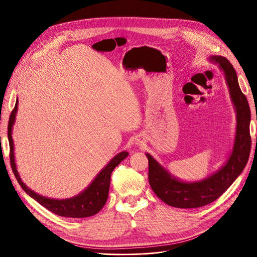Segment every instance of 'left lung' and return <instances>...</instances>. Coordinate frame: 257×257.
<instances>
[{
	"mask_svg": "<svg viewBox=\"0 0 257 257\" xmlns=\"http://www.w3.org/2000/svg\"><path fill=\"white\" fill-rule=\"evenodd\" d=\"M210 60L217 63L225 73L231 101L236 112L235 140L227 163L217 172L200 182L185 183L177 180L146 153L149 162L148 178L153 192L164 203L175 208H198L214 202L236 180L249 160L251 112L247 97L240 90L235 69L231 63L219 55H213Z\"/></svg>",
	"mask_w": 257,
	"mask_h": 257,
	"instance_id": "8db88e82",
	"label": "left lung"
}]
</instances>
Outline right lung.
Instances as JSON below:
<instances>
[{"label": "right lung", "instance_id": "obj_1", "mask_svg": "<svg viewBox=\"0 0 257 257\" xmlns=\"http://www.w3.org/2000/svg\"><path fill=\"white\" fill-rule=\"evenodd\" d=\"M18 111V99L16 102V106L14 110L11 111V114L8 121V141L10 148V165L13 168V172L17 178L18 183L21 185L22 189L33 199L37 200L39 204L45 207L53 213L64 217H73V218H82L88 217L96 214L99 212L107 202L108 192L110 187V176L115 167L128 156L127 151H122L116 154L114 158L109 162V164L105 167L102 171L99 172L93 182L89 185L83 192L73 196L71 198L66 199H53L45 196H42L30 189L22 182L21 177L18 173L17 166L15 162V153H14V141L11 137L13 132V126L16 120V114Z\"/></svg>", "mask_w": 257, "mask_h": 257}]
</instances>
